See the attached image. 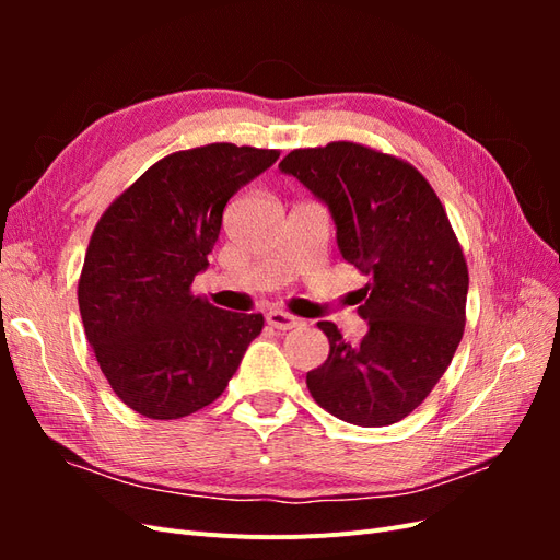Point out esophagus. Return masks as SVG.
Wrapping results in <instances>:
<instances>
[{
  "label": "esophagus",
  "instance_id": "obj_1",
  "mask_svg": "<svg viewBox=\"0 0 560 560\" xmlns=\"http://www.w3.org/2000/svg\"><path fill=\"white\" fill-rule=\"evenodd\" d=\"M266 322H268L270 327L280 329V331L294 329V327L301 325V319L296 315H292V313H287V311H268L266 313Z\"/></svg>",
  "mask_w": 560,
  "mask_h": 560
}]
</instances>
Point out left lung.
<instances>
[{"mask_svg": "<svg viewBox=\"0 0 560 560\" xmlns=\"http://www.w3.org/2000/svg\"><path fill=\"white\" fill-rule=\"evenodd\" d=\"M280 171L327 202L343 259L369 276L358 292L366 336L350 343L334 322H317L329 358L306 385L336 418L393 425L432 393L460 346L469 287L460 241L418 167L374 147L294 149Z\"/></svg>", "mask_w": 560, "mask_h": 560, "instance_id": "1", "label": "left lung"}]
</instances>
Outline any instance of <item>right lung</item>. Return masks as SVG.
<instances>
[{
    "instance_id": "obj_1",
    "label": "right lung",
    "mask_w": 560,
    "mask_h": 560,
    "mask_svg": "<svg viewBox=\"0 0 560 560\" xmlns=\"http://www.w3.org/2000/svg\"><path fill=\"white\" fill-rule=\"evenodd\" d=\"M278 149L214 142L156 161L97 219L79 276V311L114 395L175 420L224 393L261 313H233L191 292L208 266L229 198Z\"/></svg>"
}]
</instances>
